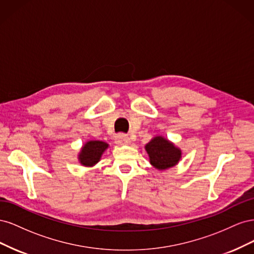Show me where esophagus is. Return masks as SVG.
Wrapping results in <instances>:
<instances>
[{
    "mask_svg": "<svg viewBox=\"0 0 254 254\" xmlns=\"http://www.w3.org/2000/svg\"><path fill=\"white\" fill-rule=\"evenodd\" d=\"M115 143L118 145H127L129 143V137L124 133H120L115 136Z\"/></svg>",
    "mask_w": 254,
    "mask_h": 254,
    "instance_id": "34e87169",
    "label": "esophagus"
}]
</instances>
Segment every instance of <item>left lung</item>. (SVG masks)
Segmentation results:
<instances>
[{"mask_svg": "<svg viewBox=\"0 0 254 254\" xmlns=\"http://www.w3.org/2000/svg\"><path fill=\"white\" fill-rule=\"evenodd\" d=\"M145 149L148 153L150 164L159 171H165L178 164L182 151L162 135H157L146 144Z\"/></svg>", "mask_w": 254, "mask_h": 254, "instance_id": "obj_1", "label": "left lung"}]
</instances>
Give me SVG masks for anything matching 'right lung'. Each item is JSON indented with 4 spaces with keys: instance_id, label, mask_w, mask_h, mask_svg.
I'll return each mask as SVG.
<instances>
[{
    "instance_id": "1",
    "label": "right lung",
    "mask_w": 254,
    "mask_h": 254,
    "mask_svg": "<svg viewBox=\"0 0 254 254\" xmlns=\"http://www.w3.org/2000/svg\"><path fill=\"white\" fill-rule=\"evenodd\" d=\"M109 145L103 141H88L82 146L78 155V160L81 165L92 167L99 162L102 155Z\"/></svg>"
}]
</instances>
